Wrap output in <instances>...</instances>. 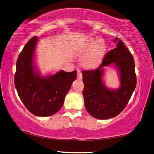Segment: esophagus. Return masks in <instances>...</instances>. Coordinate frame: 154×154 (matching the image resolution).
<instances>
[{"mask_svg": "<svg viewBox=\"0 0 154 154\" xmlns=\"http://www.w3.org/2000/svg\"><path fill=\"white\" fill-rule=\"evenodd\" d=\"M77 75H78V79L79 80H81L83 79V75H82V73L80 71H77Z\"/></svg>", "mask_w": 154, "mask_h": 154, "instance_id": "34e87169", "label": "esophagus"}]
</instances>
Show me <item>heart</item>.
Segmentation results:
<instances>
[{"label":"heart","mask_w":154,"mask_h":154,"mask_svg":"<svg viewBox=\"0 0 154 154\" xmlns=\"http://www.w3.org/2000/svg\"><path fill=\"white\" fill-rule=\"evenodd\" d=\"M106 51V44L102 39H90L81 48V65L86 69H93L100 66Z\"/></svg>","instance_id":"1"}]
</instances>
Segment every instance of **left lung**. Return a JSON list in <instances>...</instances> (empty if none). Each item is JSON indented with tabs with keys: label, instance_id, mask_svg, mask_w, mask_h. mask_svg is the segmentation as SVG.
Returning a JSON list of instances; mask_svg holds the SVG:
<instances>
[{
	"label": "left lung",
	"instance_id": "left-lung-1",
	"mask_svg": "<svg viewBox=\"0 0 154 154\" xmlns=\"http://www.w3.org/2000/svg\"><path fill=\"white\" fill-rule=\"evenodd\" d=\"M113 41L118 42L116 48L105 54L98 68L82 71L85 109L97 119H111L122 112L137 85L133 56L119 38ZM111 63H114L120 73L121 88L115 91L105 87L101 81L103 67Z\"/></svg>",
	"mask_w": 154,
	"mask_h": 154
}]
</instances>
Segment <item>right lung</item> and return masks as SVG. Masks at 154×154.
Listing matches in <instances>:
<instances>
[{
  "label": "right lung",
  "mask_w": 154,
  "mask_h": 154,
  "mask_svg": "<svg viewBox=\"0 0 154 154\" xmlns=\"http://www.w3.org/2000/svg\"><path fill=\"white\" fill-rule=\"evenodd\" d=\"M37 42L36 36L31 38L19 54L14 85L21 101L32 114L50 116L62 108L77 71H60L45 78L38 75L33 61Z\"/></svg>",
  "instance_id": "obj_1"
}]
</instances>
